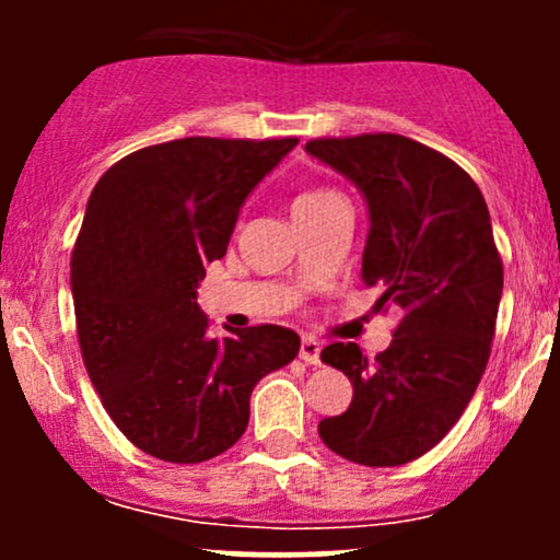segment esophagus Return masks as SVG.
I'll return each mask as SVG.
<instances>
[{
	"label": "esophagus",
	"instance_id": "1",
	"mask_svg": "<svg viewBox=\"0 0 560 560\" xmlns=\"http://www.w3.org/2000/svg\"><path fill=\"white\" fill-rule=\"evenodd\" d=\"M300 358L307 365H320V345L313 337H302L300 342Z\"/></svg>",
	"mask_w": 560,
	"mask_h": 560
}]
</instances>
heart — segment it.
I'll use <instances>...</instances> for the list:
<instances>
[{"label": "heart", "instance_id": "obj_1", "mask_svg": "<svg viewBox=\"0 0 560 560\" xmlns=\"http://www.w3.org/2000/svg\"><path fill=\"white\" fill-rule=\"evenodd\" d=\"M337 199H342L339 191L329 189V186H313V189L302 191L298 195V199L292 202V215H302V213H313V210H320L324 205L329 202H337Z\"/></svg>", "mask_w": 560, "mask_h": 560}]
</instances>
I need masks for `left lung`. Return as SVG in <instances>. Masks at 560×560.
<instances>
[{
	"label": "left lung",
	"instance_id": "left-lung-1",
	"mask_svg": "<svg viewBox=\"0 0 560 560\" xmlns=\"http://www.w3.org/2000/svg\"><path fill=\"white\" fill-rule=\"evenodd\" d=\"M305 150L363 191V279L382 292L374 311H400L374 361L352 342L324 347L352 402L318 434L352 464L402 466L455 427L490 361L503 294L490 210L458 163L400 133L311 139Z\"/></svg>",
	"mask_w": 560,
	"mask_h": 560
}]
</instances>
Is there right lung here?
Masks as SVG:
<instances>
[{
  "mask_svg": "<svg viewBox=\"0 0 560 560\" xmlns=\"http://www.w3.org/2000/svg\"><path fill=\"white\" fill-rule=\"evenodd\" d=\"M294 144L163 141L118 160L89 197L70 255L75 331L107 416L147 455H221L247 429L255 384L300 352L298 334L273 324L210 337L197 305L244 197Z\"/></svg>",
  "mask_w": 560,
  "mask_h": 560,
  "instance_id": "obj_1",
  "label": "right lung"
}]
</instances>
